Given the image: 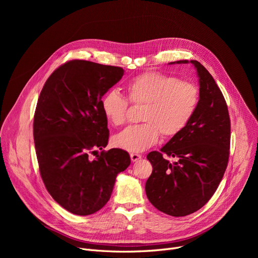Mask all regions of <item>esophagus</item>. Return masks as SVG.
<instances>
[{"label": "esophagus", "instance_id": "1", "mask_svg": "<svg viewBox=\"0 0 258 258\" xmlns=\"http://www.w3.org/2000/svg\"><path fill=\"white\" fill-rule=\"evenodd\" d=\"M141 158H142V156L139 155V154H131V160H132L133 162H137V161L140 160Z\"/></svg>", "mask_w": 258, "mask_h": 258}]
</instances>
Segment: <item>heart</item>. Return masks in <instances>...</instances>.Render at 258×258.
Returning a JSON list of instances; mask_svg holds the SVG:
<instances>
[{"label": "heart", "instance_id": "obj_1", "mask_svg": "<svg viewBox=\"0 0 258 258\" xmlns=\"http://www.w3.org/2000/svg\"><path fill=\"white\" fill-rule=\"evenodd\" d=\"M128 100L144 105L142 124L132 125L114 137L121 150L140 153L154 145L160 136L170 138L181 133L195 116L200 102L198 87L188 81L160 72H146L126 85ZM128 102L117 91L107 92L101 99L106 120L115 126L125 123Z\"/></svg>", "mask_w": 258, "mask_h": 258}]
</instances>
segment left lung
Instances as JSON below:
<instances>
[{"mask_svg": "<svg viewBox=\"0 0 258 258\" xmlns=\"http://www.w3.org/2000/svg\"><path fill=\"white\" fill-rule=\"evenodd\" d=\"M190 62L200 84L197 112L160 152H151L146 157L153 165L145 184L146 196L158 210L171 216H185L204 206L218 189L229 159L230 117L226 100L206 68L198 60ZM164 154L177 161L170 164Z\"/></svg>", "mask_w": 258, "mask_h": 258, "instance_id": "obj_1", "label": "left lung"}]
</instances>
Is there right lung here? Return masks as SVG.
<instances>
[{"label": "right lung", "instance_id": "obj_1", "mask_svg": "<svg viewBox=\"0 0 258 258\" xmlns=\"http://www.w3.org/2000/svg\"><path fill=\"white\" fill-rule=\"evenodd\" d=\"M120 67L74 59L54 71L37 100L33 138L39 173L51 197L69 212L89 215L110 200L117 174L131 164L127 152L107 145L103 95L123 76Z\"/></svg>", "mask_w": 258, "mask_h": 258}]
</instances>
